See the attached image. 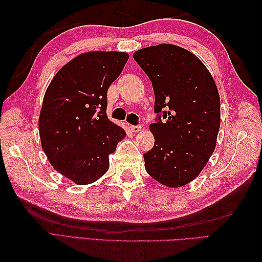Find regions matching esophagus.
Returning <instances> with one entry per match:
<instances>
[{
  "mask_svg": "<svg viewBox=\"0 0 262 262\" xmlns=\"http://www.w3.org/2000/svg\"><path fill=\"white\" fill-rule=\"evenodd\" d=\"M129 129L133 132V133H140L141 129H142V126L138 125V126H129Z\"/></svg>",
  "mask_w": 262,
  "mask_h": 262,
  "instance_id": "1",
  "label": "esophagus"
}]
</instances>
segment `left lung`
Returning a JSON list of instances; mask_svg holds the SVG:
<instances>
[{"instance_id":"obj_1","label":"left lung","mask_w":262,"mask_h":262,"mask_svg":"<svg viewBox=\"0 0 262 262\" xmlns=\"http://www.w3.org/2000/svg\"><path fill=\"white\" fill-rule=\"evenodd\" d=\"M152 82L154 111L149 125L154 146L144 154L147 173L165 187L179 188L196 179L216 147L221 99L213 76L196 55L172 43L134 53Z\"/></svg>"}]
</instances>
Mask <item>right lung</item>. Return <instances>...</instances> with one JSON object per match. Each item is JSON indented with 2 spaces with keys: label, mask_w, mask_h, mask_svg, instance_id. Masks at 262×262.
Segmentation results:
<instances>
[{
  "label": "right lung",
  "mask_w": 262,
  "mask_h": 262,
  "mask_svg": "<svg viewBox=\"0 0 262 262\" xmlns=\"http://www.w3.org/2000/svg\"><path fill=\"white\" fill-rule=\"evenodd\" d=\"M129 55H77L49 83L39 115V136L49 163L76 185L97 181L109 169V155L125 138L107 116V91Z\"/></svg>",
  "instance_id": "obj_1"
}]
</instances>
